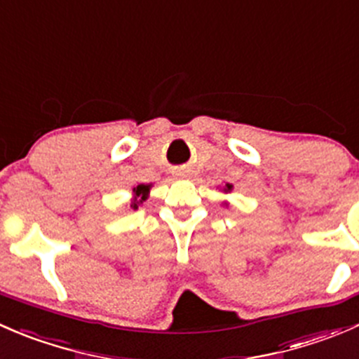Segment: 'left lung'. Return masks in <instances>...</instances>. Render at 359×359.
<instances>
[{
	"label": "left lung",
	"instance_id": "obj_1",
	"mask_svg": "<svg viewBox=\"0 0 359 359\" xmlns=\"http://www.w3.org/2000/svg\"><path fill=\"white\" fill-rule=\"evenodd\" d=\"M227 191H231V186H229V184H227Z\"/></svg>",
	"mask_w": 359,
	"mask_h": 359
}]
</instances>
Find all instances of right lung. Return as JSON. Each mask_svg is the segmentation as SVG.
Listing matches in <instances>:
<instances>
[{"instance_id":"1","label":"right lung","mask_w":359,"mask_h":359,"mask_svg":"<svg viewBox=\"0 0 359 359\" xmlns=\"http://www.w3.org/2000/svg\"><path fill=\"white\" fill-rule=\"evenodd\" d=\"M133 193H135L137 198L133 200L132 206H133V208H137V205H139V203H142L147 198V193H149V186H146V184H139L137 187H133Z\"/></svg>"}]
</instances>
